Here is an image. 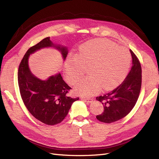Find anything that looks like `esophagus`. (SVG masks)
<instances>
[{
    "label": "esophagus",
    "instance_id": "34e87169",
    "mask_svg": "<svg viewBox=\"0 0 159 159\" xmlns=\"http://www.w3.org/2000/svg\"><path fill=\"white\" fill-rule=\"evenodd\" d=\"M82 99L85 102H87V103H91L93 102L92 98H82Z\"/></svg>",
    "mask_w": 159,
    "mask_h": 159
}]
</instances>
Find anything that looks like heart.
I'll return each instance as SVG.
<instances>
[{"label": "heart", "mask_w": 159, "mask_h": 159, "mask_svg": "<svg viewBox=\"0 0 159 159\" xmlns=\"http://www.w3.org/2000/svg\"><path fill=\"white\" fill-rule=\"evenodd\" d=\"M131 56L129 52L109 40L96 39L85 43L78 55H70L65 65L66 78L74 85L88 68L89 76L81 80L75 92L92 96L100 91L110 90L121 83L129 71Z\"/></svg>", "instance_id": "b5f03b06"}]
</instances>
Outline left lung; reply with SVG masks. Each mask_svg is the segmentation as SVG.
<instances>
[{"label":"left lung","mask_w":159,"mask_h":159,"mask_svg":"<svg viewBox=\"0 0 159 159\" xmlns=\"http://www.w3.org/2000/svg\"><path fill=\"white\" fill-rule=\"evenodd\" d=\"M130 52L133 66L126 78L113 91L96 98L104 107L103 112L96 116L101 122L111 123L125 117L137 103L141 88L142 70L137 57L131 50Z\"/></svg>","instance_id":"1"}]
</instances>
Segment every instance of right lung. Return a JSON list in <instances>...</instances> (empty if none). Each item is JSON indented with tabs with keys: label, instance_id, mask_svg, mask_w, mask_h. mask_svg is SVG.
<instances>
[{
	"label": "right lung",
	"instance_id": "add662e5",
	"mask_svg": "<svg viewBox=\"0 0 159 159\" xmlns=\"http://www.w3.org/2000/svg\"><path fill=\"white\" fill-rule=\"evenodd\" d=\"M59 50L65 60L68 55L66 46L56 45L47 37L28 50L18 68V81L23 102L29 112L38 121L48 125L61 123L68 115L72 103L79 98L67 95L71 89L60 73L42 80L34 75L28 66L30 54L45 48Z\"/></svg>",
	"mask_w": 159,
	"mask_h": 159
}]
</instances>
